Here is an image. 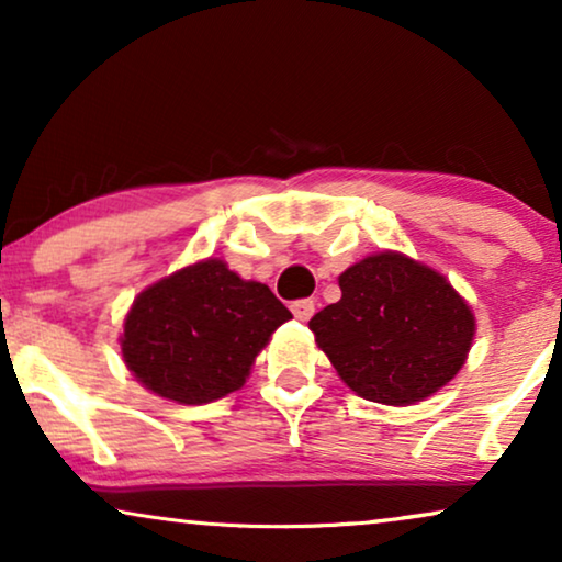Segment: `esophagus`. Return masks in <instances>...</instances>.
Returning a JSON list of instances; mask_svg holds the SVG:
<instances>
[{"label":"esophagus","instance_id":"1","mask_svg":"<svg viewBox=\"0 0 562 562\" xmlns=\"http://www.w3.org/2000/svg\"><path fill=\"white\" fill-rule=\"evenodd\" d=\"M291 312H294L296 319L306 322L314 314V302L312 299H296V302H291Z\"/></svg>","mask_w":562,"mask_h":562}]
</instances>
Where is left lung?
<instances>
[{
	"label": "left lung",
	"instance_id": "left-lung-1",
	"mask_svg": "<svg viewBox=\"0 0 562 562\" xmlns=\"http://www.w3.org/2000/svg\"><path fill=\"white\" fill-rule=\"evenodd\" d=\"M340 289V302L314 314L310 329L358 396L414 404L463 368L475 322L445 276L379 252L350 266Z\"/></svg>",
	"mask_w": 562,
	"mask_h": 562
}]
</instances>
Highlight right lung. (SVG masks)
<instances>
[{"label":"right lung","mask_w":562,"mask_h":562,"mask_svg":"<svg viewBox=\"0 0 562 562\" xmlns=\"http://www.w3.org/2000/svg\"><path fill=\"white\" fill-rule=\"evenodd\" d=\"M291 319L266 283L222 260L181 268L135 299L122 358L153 394L206 404L237 391L276 327Z\"/></svg>","instance_id":"right-lung-1"}]
</instances>
